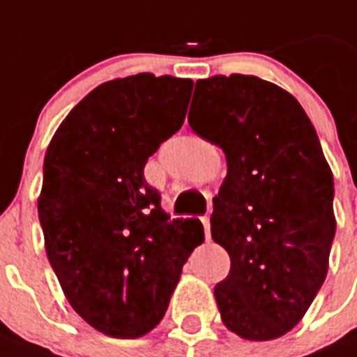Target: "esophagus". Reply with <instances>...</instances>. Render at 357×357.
I'll use <instances>...</instances> for the list:
<instances>
[{"label": "esophagus", "mask_w": 357, "mask_h": 357, "mask_svg": "<svg viewBox=\"0 0 357 357\" xmlns=\"http://www.w3.org/2000/svg\"><path fill=\"white\" fill-rule=\"evenodd\" d=\"M202 225H204V232H206V239H209L211 232H209V217H202Z\"/></svg>", "instance_id": "obj_1"}]
</instances>
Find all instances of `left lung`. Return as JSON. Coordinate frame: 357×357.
Instances as JSON below:
<instances>
[{
  "mask_svg": "<svg viewBox=\"0 0 357 357\" xmlns=\"http://www.w3.org/2000/svg\"><path fill=\"white\" fill-rule=\"evenodd\" d=\"M190 129L227 157L211 238L230 257L215 287L222 324L271 341L303 318L322 287L335 236L333 174L294 95L258 76L198 80Z\"/></svg>",
  "mask_w": 357,
  "mask_h": 357,
  "instance_id": "1",
  "label": "left lung"
}]
</instances>
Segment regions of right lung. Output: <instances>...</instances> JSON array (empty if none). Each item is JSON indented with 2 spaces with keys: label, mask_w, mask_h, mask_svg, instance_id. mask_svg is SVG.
Segmentation results:
<instances>
[{
  "label": "right lung",
  "mask_w": 357,
  "mask_h": 357,
  "mask_svg": "<svg viewBox=\"0 0 357 357\" xmlns=\"http://www.w3.org/2000/svg\"><path fill=\"white\" fill-rule=\"evenodd\" d=\"M192 80L140 73L100 84L52 136L37 208L70 307L100 333L136 339L162 320L181 268L204 241L174 219L144 167L183 125Z\"/></svg>",
  "instance_id": "1"
}]
</instances>
